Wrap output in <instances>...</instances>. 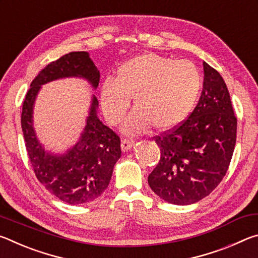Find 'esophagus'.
Returning <instances> with one entry per match:
<instances>
[{"label": "esophagus", "instance_id": "obj_1", "mask_svg": "<svg viewBox=\"0 0 258 258\" xmlns=\"http://www.w3.org/2000/svg\"><path fill=\"white\" fill-rule=\"evenodd\" d=\"M134 145V141L133 140H128V139H124L123 141L120 143V148H121V151L125 152V151H128L131 148L133 147Z\"/></svg>", "mask_w": 258, "mask_h": 258}]
</instances>
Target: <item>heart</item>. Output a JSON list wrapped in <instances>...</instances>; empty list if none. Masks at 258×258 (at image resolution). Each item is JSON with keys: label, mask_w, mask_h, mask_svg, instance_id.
<instances>
[{"label": "heart", "mask_w": 258, "mask_h": 258, "mask_svg": "<svg viewBox=\"0 0 258 258\" xmlns=\"http://www.w3.org/2000/svg\"><path fill=\"white\" fill-rule=\"evenodd\" d=\"M202 86V74L190 61L146 53L120 64L115 82L103 83L101 107L109 123L116 125L133 98L134 110L124 123L125 134H142L150 126L168 131L190 115Z\"/></svg>", "instance_id": "1"}]
</instances>
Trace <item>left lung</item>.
<instances>
[{"instance_id": "8db88e82", "label": "left lung", "mask_w": 258, "mask_h": 258, "mask_svg": "<svg viewBox=\"0 0 258 258\" xmlns=\"http://www.w3.org/2000/svg\"><path fill=\"white\" fill-rule=\"evenodd\" d=\"M203 92L187 119L156 137L160 159L148 176L151 190L173 205L207 197L228 171L237 140V118L220 73L204 62Z\"/></svg>"}]
</instances>
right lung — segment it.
Instances as JSON below:
<instances>
[{"label":"right lung","mask_w":258,"mask_h":258,"mask_svg":"<svg viewBox=\"0 0 258 258\" xmlns=\"http://www.w3.org/2000/svg\"><path fill=\"white\" fill-rule=\"evenodd\" d=\"M71 77L83 78L97 90L100 73L89 52H71L40 72L26 94L21 128L37 180L58 199L81 205L98 199L107 189L121 150L119 138L99 119V102L95 95L91 98L85 127L75 145L63 154H54L40 142L33 119L37 94L42 85Z\"/></svg>","instance_id":"1"}]
</instances>
